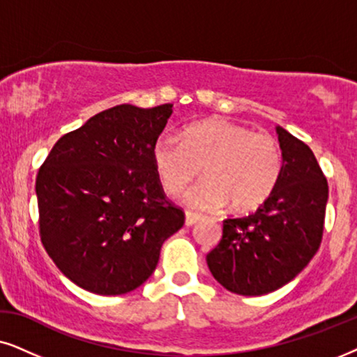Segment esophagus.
Segmentation results:
<instances>
[{"label": "esophagus", "instance_id": "34e87169", "mask_svg": "<svg viewBox=\"0 0 357 357\" xmlns=\"http://www.w3.org/2000/svg\"><path fill=\"white\" fill-rule=\"evenodd\" d=\"M199 220H201V215H197V213H192V212L184 213V223H186V227L196 225Z\"/></svg>", "mask_w": 357, "mask_h": 357}]
</instances>
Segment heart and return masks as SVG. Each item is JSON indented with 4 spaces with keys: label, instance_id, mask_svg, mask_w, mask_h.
<instances>
[{
    "label": "heart",
    "instance_id": "heart-1",
    "mask_svg": "<svg viewBox=\"0 0 357 357\" xmlns=\"http://www.w3.org/2000/svg\"><path fill=\"white\" fill-rule=\"evenodd\" d=\"M151 163L168 192L181 191L202 169L206 178L183 194L188 207L215 211L230 202L231 211L250 212L274 192L284 158L273 135L211 117L189 123L181 140L161 134L151 146Z\"/></svg>",
    "mask_w": 357,
    "mask_h": 357
}]
</instances>
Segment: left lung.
<instances>
[{"label": "left lung", "mask_w": 357, "mask_h": 357, "mask_svg": "<svg viewBox=\"0 0 357 357\" xmlns=\"http://www.w3.org/2000/svg\"><path fill=\"white\" fill-rule=\"evenodd\" d=\"M282 174L268 201L248 217L223 220L207 255L218 284L238 296H263L291 282L320 248L328 183L308 146L275 126Z\"/></svg>", "instance_id": "left-lung-1"}]
</instances>
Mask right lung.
I'll list each match as a JSON object with an SVG mask.
<instances>
[{"instance_id": "1", "label": "right lung", "mask_w": 357, "mask_h": 357, "mask_svg": "<svg viewBox=\"0 0 357 357\" xmlns=\"http://www.w3.org/2000/svg\"><path fill=\"white\" fill-rule=\"evenodd\" d=\"M173 104H121L54 145L36 179L40 240L76 286L99 296L140 287L184 223L166 201L151 146Z\"/></svg>"}]
</instances>
